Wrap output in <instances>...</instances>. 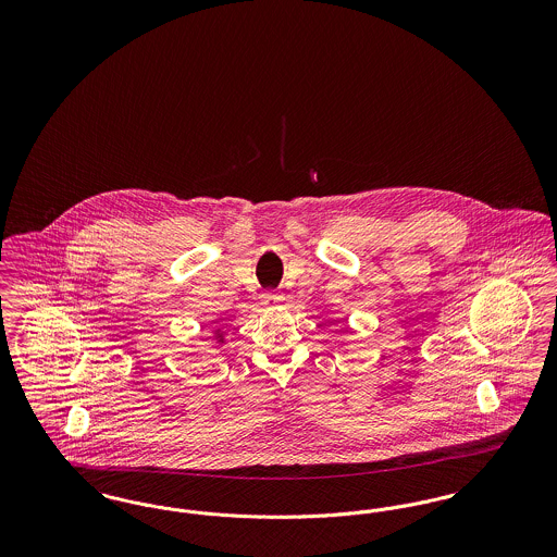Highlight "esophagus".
I'll return each mask as SVG.
<instances>
[{
    "label": "esophagus",
    "mask_w": 557,
    "mask_h": 557,
    "mask_svg": "<svg viewBox=\"0 0 557 557\" xmlns=\"http://www.w3.org/2000/svg\"><path fill=\"white\" fill-rule=\"evenodd\" d=\"M282 300H284V296H280L277 292H265L261 296V302H263V307H267V309H275L277 305H282Z\"/></svg>",
    "instance_id": "obj_1"
}]
</instances>
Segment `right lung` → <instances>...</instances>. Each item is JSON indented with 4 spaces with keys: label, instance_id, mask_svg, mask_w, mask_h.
Wrapping results in <instances>:
<instances>
[{
    "label": "right lung",
    "instance_id": "1",
    "mask_svg": "<svg viewBox=\"0 0 557 557\" xmlns=\"http://www.w3.org/2000/svg\"><path fill=\"white\" fill-rule=\"evenodd\" d=\"M214 341L219 343V345H223L225 343V336H223V332H221V327H216L214 330Z\"/></svg>",
    "mask_w": 557,
    "mask_h": 557
}]
</instances>
